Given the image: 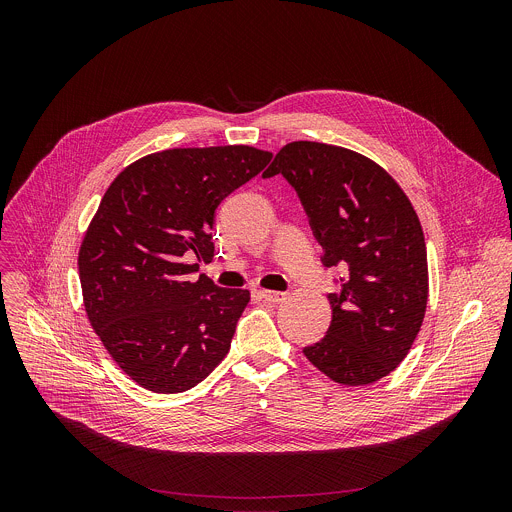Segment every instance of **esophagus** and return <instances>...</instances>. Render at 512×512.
I'll return each mask as SVG.
<instances>
[{"instance_id": "esophagus-1", "label": "esophagus", "mask_w": 512, "mask_h": 512, "mask_svg": "<svg viewBox=\"0 0 512 512\" xmlns=\"http://www.w3.org/2000/svg\"><path fill=\"white\" fill-rule=\"evenodd\" d=\"M259 296L269 304H279L287 298V294H283V291H273V289H261Z\"/></svg>"}]
</instances>
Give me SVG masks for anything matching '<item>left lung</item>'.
I'll list each match as a JSON object with an SVG mask.
<instances>
[{
	"instance_id": "8db88e82",
	"label": "left lung",
	"mask_w": 512,
	"mask_h": 512,
	"mask_svg": "<svg viewBox=\"0 0 512 512\" xmlns=\"http://www.w3.org/2000/svg\"><path fill=\"white\" fill-rule=\"evenodd\" d=\"M296 188L326 267H342L326 336L304 354L334 383L371 385L399 367L417 338L429 294L419 216L393 176L340 145L291 141L265 178Z\"/></svg>"
}]
</instances>
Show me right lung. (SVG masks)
<instances>
[{
	"mask_svg": "<svg viewBox=\"0 0 512 512\" xmlns=\"http://www.w3.org/2000/svg\"><path fill=\"white\" fill-rule=\"evenodd\" d=\"M273 154L251 145L174 148L129 164L107 188L79 249L89 322L119 369L154 393L204 381L251 300L198 271L210 263L214 210Z\"/></svg>",
	"mask_w": 512,
	"mask_h": 512,
	"instance_id": "right-lung-1",
	"label": "right lung"
}]
</instances>
